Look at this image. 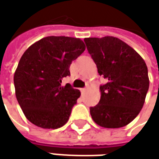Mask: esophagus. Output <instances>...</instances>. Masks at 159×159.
<instances>
[{
    "label": "esophagus",
    "instance_id": "esophagus-1",
    "mask_svg": "<svg viewBox=\"0 0 159 159\" xmlns=\"http://www.w3.org/2000/svg\"><path fill=\"white\" fill-rule=\"evenodd\" d=\"M85 91H86V88H83V89H81V92H82V93H84Z\"/></svg>",
    "mask_w": 159,
    "mask_h": 159
}]
</instances>
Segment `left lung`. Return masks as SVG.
Instances as JSON below:
<instances>
[{"label": "left lung", "mask_w": 159, "mask_h": 159, "mask_svg": "<svg viewBox=\"0 0 159 159\" xmlns=\"http://www.w3.org/2000/svg\"><path fill=\"white\" fill-rule=\"evenodd\" d=\"M84 42L98 74L107 80L99 88L98 104L90 108L91 118L103 128H122L143 107L150 84L146 63L118 38H86Z\"/></svg>", "instance_id": "obj_1"}]
</instances>
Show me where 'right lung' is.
Returning <instances> with one entry per match:
<instances>
[{
	"label": "right lung",
	"mask_w": 159,
	"mask_h": 159,
	"mask_svg": "<svg viewBox=\"0 0 159 159\" xmlns=\"http://www.w3.org/2000/svg\"><path fill=\"white\" fill-rule=\"evenodd\" d=\"M85 50L80 39L49 36L32 44L22 55L14 75L16 97L25 117L42 129H56L69 120L81 93L63 77Z\"/></svg>",
	"instance_id": "1"
}]
</instances>
